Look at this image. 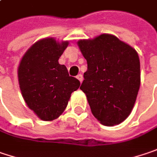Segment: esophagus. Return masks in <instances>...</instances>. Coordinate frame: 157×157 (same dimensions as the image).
Returning a JSON list of instances; mask_svg holds the SVG:
<instances>
[{
    "mask_svg": "<svg viewBox=\"0 0 157 157\" xmlns=\"http://www.w3.org/2000/svg\"><path fill=\"white\" fill-rule=\"evenodd\" d=\"M77 78L80 81V82H82L83 81V75L82 74H78L77 76Z\"/></svg>",
    "mask_w": 157,
    "mask_h": 157,
    "instance_id": "1",
    "label": "esophagus"
}]
</instances>
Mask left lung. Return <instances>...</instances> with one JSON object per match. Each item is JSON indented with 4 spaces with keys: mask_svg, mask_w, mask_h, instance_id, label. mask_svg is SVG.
Listing matches in <instances>:
<instances>
[{
    "mask_svg": "<svg viewBox=\"0 0 157 157\" xmlns=\"http://www.w3.org/2000/svg\"><path fill=\"white\" fill-rule=\"evenodd\" d=\"M78 45L87 62L80 89L92 113L107 126L120 124L131 113L140 89L138 53L110 34L81 40Z\"/></svg>",
    "mask_w": 157,
    "mask_h": 157,
    "instance_id": "1",
    "label": "left lung"
}]
</instances>
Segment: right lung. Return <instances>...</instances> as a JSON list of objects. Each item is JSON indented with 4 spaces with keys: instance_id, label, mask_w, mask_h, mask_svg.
I'll return each instance as SVG.
<instances>
[{
    "instance_id": "obj_1",
    "label": "right lung",
    "mask_w": 157,
    "mask_h": 157,
    "mask_svg": "<svg viewBox=\"0 0 157 157\" xmlns=\"http://www.w3.org/2000/svg\"><path fill=\"white\" fill-rule=\"evenodd\" d=\"M68 41L56 42L53 38L33 44L25 54L18 67L21 93L28 107L44 121L57 118L65 109L72 92L80 82L71 77L58 59Z\"/></svg>"
}]
</instances>
